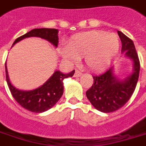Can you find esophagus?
<instances>
[{
  "mask_svg": "<svg viewBox=\"0 0 146 146\" xmlns=\"http://www.w3.org/2000/svg\"><path fill=\"white\" fill-rule=\"evenodd\" d=\"M82 75V73L80 71L76 70L75 74H74V76H75V77H79V76H81Z\"/></svg>",
  "mask_w": 146,
  "mask_h": 146,
  "instance_id": "obj_1",
  "label": "esophagus"
}]
</instances>
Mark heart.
I'll return each instance as SVG.
<instances>
[{"label": "heart", "instance_id": "1", "mask_svg": "<svg viewBox=\"0 0 146 146\" xmlns=\"http://www.w3.org/2000/svg\"><path fill=\"white\" fill-rule=\"evenodd\" d=\"M119 48L120 40L117 35L92 31L73 36L59 52L62 58L70 64L77 63L84 56L90 69L100 70L110 64Z\"/></svg>", "mask_w": 146, "mask_h": 146}]
</instances>
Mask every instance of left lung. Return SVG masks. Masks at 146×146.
Listing matches in <instances>:
<instances>
[{"label":"left lung","mask_w":146,"mask_h":146,"mask_svg":"<svg viewBox=\"0 0 146 146\" xmlns=\"http://www.w3.org/2000/svg\"><path fill=\"white\" fill-rule=\"evenodd\" d=\"M121 41V52L132 61L133 70L123 79L115 73L114 65L104 73L92 76L94 83L86 92V97L98 111L109 113L122 107L130 100L138 82L140 64L133 42L118 31Z\"/></svg>","instance_id":"left-lung-1"}]
</instances>
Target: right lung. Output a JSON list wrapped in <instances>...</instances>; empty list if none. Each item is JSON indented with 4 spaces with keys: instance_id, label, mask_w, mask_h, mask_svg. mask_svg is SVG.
I'll list each match as a JSON object with an SVG mask.
<instances>
[{
    "instance_id": "1",
    "label": "right lung",
    "mask_w": 146,
    "mask_h": 146,
    "mask_svg": "<svg viewBox=\"0 0 146 146\" xmlns=\"http://www.w3.org/2000/svg\"><path fill=\"white\" fill-rule=\"evenodd\" d=\"M31 36L44 39L53 45L54 47H58V30L54 28L33 29L16 39L12 47L23 39ZM5 70L7 82L14 99L23 108L36 113L46 112L57 104L64 93V79L72 77L75 73V70L71 71L68 73H63L60 70H55L43 85L35 89L24 91L18 89L11 83L9 78L7 64H5Z\"/></svg>"
}]
</instances>
